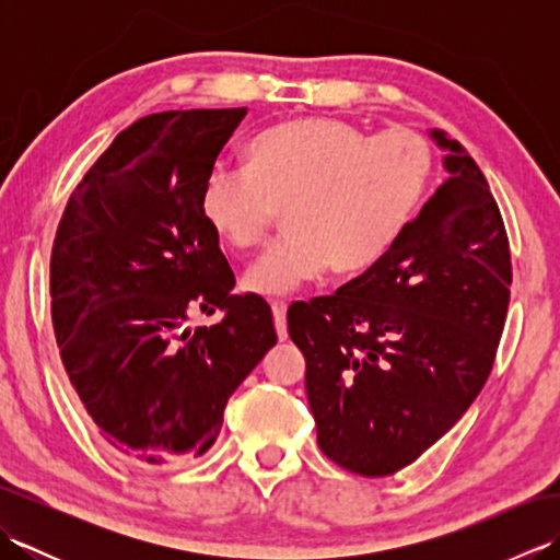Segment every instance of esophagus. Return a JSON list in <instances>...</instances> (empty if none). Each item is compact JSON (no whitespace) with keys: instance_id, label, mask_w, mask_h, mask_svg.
I'll return each instance as SVG.
<instances>
[{"instance_id":"1","label":"esophagus","mask_w":560,"mask_h":560,"mask_svg":"<svg viewBox=\"0 0 560 560\" xmlns=\"http://www.w3.org/2000/svg\"><path fill=\"white\" fill-rule=\"evenodd\" d=\"M287 303L283 301H273L271 303V315H273V327H277V337L279 341L289 339V327H287Z\"/></svg>"}]
</instances>
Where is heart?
I'll return each instance as SVG.
<instances>
[{
    "label": "heart",
    "instance_id": "obj_1",
    "mask_svg": "<svg viewBox=\"0 0 560 560\" xmlns=\"http://www.w3.org/2000/svg\"><path fill=\"white\" fill-rule=\"evenodd\" d=\"M247 171L213 165L201 185V213L221 241L257 247L283 211L287 235L245 271V289L279 299L335 267L359 273L377 265L428 192L433 151L395 129L371 137L337 117H301L257 135L245 149Z\"/></svg>",
    "mask_w": 560,
    "mask_h": 560
}]
</instances>
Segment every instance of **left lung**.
Returning a JSON list of instances; mask_svg holds the SVG:
<instances>
[{"mask_svg":"<svg viewBox=\"0 0 560 560\" xmlns=\"http://www.w3.org/2000/svg\"><path fill=\"white\" fill-rule=\"evenodd\" d=\"M431 139L450 177L397 245L335 295L289 307L317 445L361 477L407 467L462 419L508 315L513 265L489 183L459 141Z\"/></svg>","mask_w":560,"mask_h":560,"instance_id":"8db88e82","label":"left lung"}]
</instances>
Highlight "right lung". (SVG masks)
<instances>
[{
    "instance_id": "obj_1",
    "label": "right lung",
    "mask_w": 560,
    "mask_h": 560,
    "mask_svg": "<svg viewBox=\"0 0 560 560\" xmlns=\"http://www.w3.org/2000/svg\"><path fill=\"white\" fill-rule=\"evenodd\" d=\"M247 108L168 110L122 129L69 197L50 257L52 327L101 435L141 464L217 443L237 385L277 343L269 305L235 277L201 185ZM223 310L219 326L186 327Z\"/></svg>"
}]
</instances>
